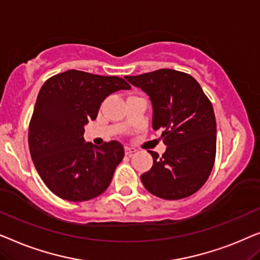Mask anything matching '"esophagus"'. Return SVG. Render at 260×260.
<instances>
[{
  "label": "esophagus",
  "mask_w": 260,
  "mask_h": 260,
  "mask_svg": "<svg viewBox=\"0 0 260 260\" xmlns=\"http://www.w3.org/2000/svg\"><path fill=\"white\" fill-rule=\"evenodd\" d=\"M125 152H126L127 155H132L134 152H137V149L131 147V146H125Z\"/></svg>",
  "instance_id": "34e87169"
}]
</instances>
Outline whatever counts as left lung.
<instances>
[{"instance_id":"1","label":"left lung","mask_w":260,"mask_h":260,"mask_svg":"<svg viewBox=\"0 0 260 260\" xmlns=\"http://www.w3.org/2000/svg\"><path fill=\"white\" fill-rule=\"evenodd\" d=\"M125 79L151 99L153 129H162V142L167 146L161 156L148 151L153 166L140 177L145 188L166 200L194 194L210 177L217 151V125L210 99L193 76L174 69Z\"/></svg>"}]
</instances>
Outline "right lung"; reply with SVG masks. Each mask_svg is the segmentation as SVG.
Instances as JSON below:
<instances>
[{
    "mask_svg": "<svg viewBox=\"0 0 260 260\" xmlns=\"http://www.w3.org/2000/svg\"><path fill=\"white\" fill-rule=\"evenodd\" d=\"M131 86L119 76L71 71L43 83L28 129L29 151L47 187L61 199L86 202L104 193L125 155L119 141L86 144L85 125L109 94Z\"/></svg>",
    "mask_w": 260,
    "mask_h": 260,
    "instance_id": "1",
    "label": "right lung"
}]
</instances>
